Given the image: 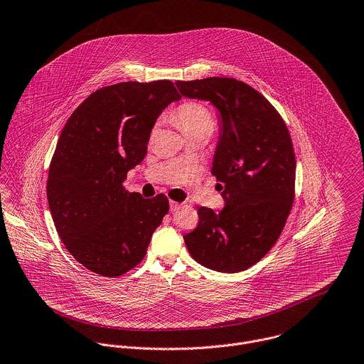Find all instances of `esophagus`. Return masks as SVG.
Here are the masks:
<instances>
[{
    "label": "esophagus",
    "instance_id": "obj_1",
    "mask_svg": "<svg viewBox=\"0 0 364 364\" xmlns=\"http://www.w3.org/2000/svg\"><path fill=\"white\" fill-rule=\"evenodd\" d=\"M180 207H181V204H180V203L173 201V200L170 201V210H171V211H177Z\"/></svg>",
    "mask_w": 364,
    "mask_h": 364
}]
</instances>
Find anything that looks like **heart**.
Masks as SVG:
<instances>
[{"label": "heart", "mask_w": 364, "mask_h": 364, "mask_svg": "<svg viewBox=\"0 0 364 364\" xmlns=\"http://www.w3.org/2000/svg\"><path fill=\"white\" fill-rule=\"evenodd\" d=\"M173 119L181 130L193 137L200 133L211 134L215 127V120L211 110L201 102L186 100L173 110Z\"/></svg>", "instance_id": "1"}]
</instances>
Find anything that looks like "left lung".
I'll list each match as a JSON object with an SVG mask.
<instances>
[{
  "label": "left lung",
  "mask_w": 364,
  "mask_h": 364,
  "mask_svg": "<svg viewBox=\"0 0 364 364\" xmlns=\"http://www.w3.org/2000/svg\"><path fill=\"white\" fill-rule=\"evenodd\" d=\"M180 93L210 100L223 130L211 173L221 186V213L198 208V225L184 235L190 255L205 268L240 272L275 245L295 200L296 160L287 123L252 86L234 77L177 80Z\"/></svg>",
  "instance_id": "obj_1"
}]
</instances>
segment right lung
Returning <instances> with one entry per match:
<instances>
[{"label": "right lung", "instance_id": "right-lung-1", "mask_svg": "<svg viewBox=\"0 0 364 364\" xmlns=\"http://www.w3.org/2000/svg\"><path fill=\"white\" fill-rule=\"evenodd\" d=\"M180 97L171 80L120 82L89 95L68 119L46 197L59 238L86 269L116 278L143 261L168 198H143L122 183L144 159L161 110Z\"/></svg>", "mask_w": 364, "mask_h": 364}]
</instances>
